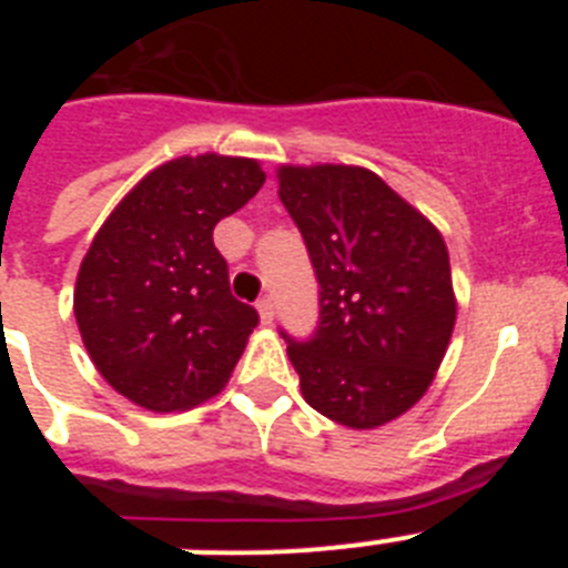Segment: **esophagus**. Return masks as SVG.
Here are the masks:
<instances>
[{
    "label": "esophagus",
    "mask_w": 568,
    "mask_h": 568,
    "mask_svg": "<svg viewBox=\"0 0 568 568\" xmlns=\"http://www.w3.org/2000/svg\"><path fill=\"white\" fill-rule=\"evenodd\" d=\"M258 318H261V324H273V318H275L273 298H261L258 301Z\"/></svg>",
    "instance_id": "1"
}]
</instances>
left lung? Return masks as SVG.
Wrapping results in <instances>:
<instances>
[{"instance_id":"left-lung-1","label":"left lung","mask_w":568,"mask_h":568,"mask_svg":"<svg viewBox=\"0 0 568 568\" xmlns=\"http://www.w3.org/2000/svg\"><path fill=\"white\" fill-rule=\"evenodd\" d=\"M275 175L321 284L313 338L284 335L301 395L335 424L378 429L424 398L453 338L444 235L373 170L281 164Z\"/></svg>"}]
</instances>
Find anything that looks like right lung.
<instances>
[{"label": "right lung", "mask_w": 568, "mask_h": 568, "mask_svg": "<svg viewBox=\"0 0 568 568\" xmlns=\"http://www.w3.org/2000/svg\"><path fill=\"white\" fill-rule=\"evenodd\" d=\"M255 159L179 155L150 170L90 241L73 315L90 361L150 413H184L227 386L258 313L230 293L215 224L264 184Z\"/></svg>", "instance_id": "add662e5"}]
</instances>
